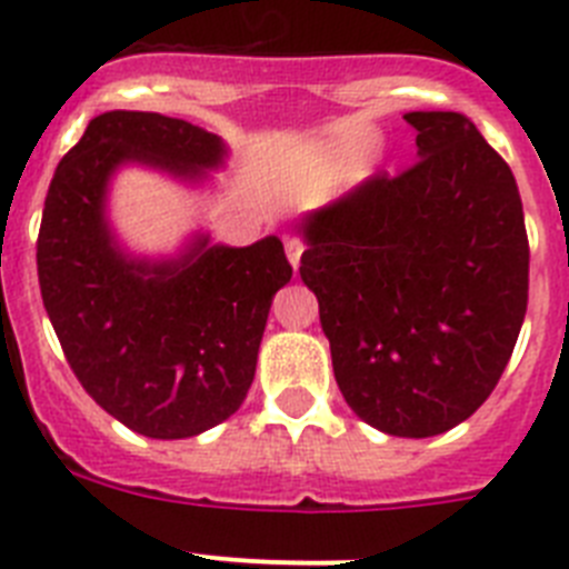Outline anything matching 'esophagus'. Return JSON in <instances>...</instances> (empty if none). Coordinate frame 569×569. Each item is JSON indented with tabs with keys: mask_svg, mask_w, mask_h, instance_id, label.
<instances>
[{
	"mask_svg": "<svg viewBox=\"0 0 569 569\" xmlns=\"http://www.w3.org/2000/svg\"><path fill=\"white\" fill-rule=\"evenodd\" d=\"M301 241H296V239H288V259H290V264H293L296 270H299V264H301Z\"/></svg>",
	"mask_w": 569,
	"mask_h": 569,
	"instance_id": "1",
	"label": "esophagus"
}]
</instances>
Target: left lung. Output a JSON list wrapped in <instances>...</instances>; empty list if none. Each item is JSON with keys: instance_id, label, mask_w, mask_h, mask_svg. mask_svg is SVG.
I'll return each mask as SVG.
<instances>
[{"instance_id": "obj_1", "label": "left lung", "mask_w": 569, "mask_h": 569, "mask_svg": "<svg viewBox=\"0 0 569 569\" xmlns=\"http://www.w3.org/2000/svg\"><path fill=\"white\" fill-rule=\"evenodd\" d=\"M419 162L299 222L341 396L361 421L427 439L499 385L527 313L525 210L512 170L453 110L405 113Z\"/></svg>"}]
</instances>
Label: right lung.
I'll use <instances>...</instances> for the list:
<instances>
[{
	"label": "right lung",
	"instance_id": "obj_1",
	"mask_svg": "<svg viewBox=\"0 0 569 569\" xmlns=\"http://www.w3.org/2000/svg\"><path fill=\"white\" fill-rule=\"evenodd\" d=\"M228 148L204 128L108 110L62 156L37 241L39 288L70 370L113 419L148 439H190L248 396L270 301L293 276L279 236L248 248L196 233L173 259L116 241L108 188L122 164L204 182Z\"/></svg>",
	"mask_w": 569,
	"mask_h": 569
}]
</instances>
